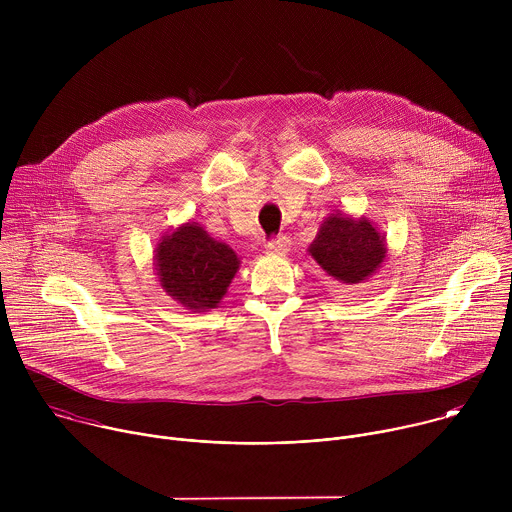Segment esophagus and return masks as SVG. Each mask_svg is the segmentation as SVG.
Segmentation results:
<instances>
[{
    "mask_svg": "<svg viewBox=\"0 0 512 512\" xmlns=\"http://www.w3.org/2000/svg\"><path fill=\"white\" fill-rule=\"evenodd\" d=\"M289 239L287 237H277L275 241L267 243V251L269 253H277V255H285L289 251Z\"/></svg>",
    "mask_w": 512,
    "mask_h": 512,
    "instance_id": "obj_1",
    "label": "esophagus"
}]
</instances>
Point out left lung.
I'll list each match as a JSON object with an SVG mask.
<instances>
[{
	"label": "left lung",
	"mask_w": 512,
	"mask_h": 512,
	"mask_svg": "<svg viewBox=\"0 0 512 512\" xmlns=\"http://www.w3.org/2000/svg\"><path fill=\"white\" fill-rule=\"evenodd\" d=\"M308 253L334 281L358 285L381 269L387 259V237L364 214L336 210L322 221Z\"/></svg>",
	"instance_id": "left-lung-1"
}]
</instances>
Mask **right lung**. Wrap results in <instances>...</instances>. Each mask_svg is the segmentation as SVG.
<instances>
[{
    "label": "right lung",
    "instance_id": "1",
    "mask_svg": "<svg viewBox=\"0 0 512 512\" xmlns=\"http://www.w3.org/2000/svg\"><path fill=\"white\" fill-rule=\"evenodd\" d=\"M154 267L172 300L186 310L208 312L227 296L241 259L227 243L212 239L192 221L162 235L154 251Z\"/></svg>",
    "mask_w": 512,
    "mask_h": 512
}]
</instances>
